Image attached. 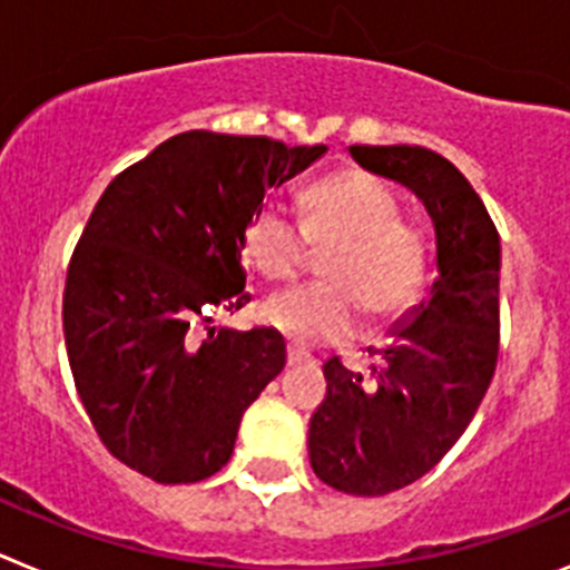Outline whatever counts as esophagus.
Instances as JSON below:
<instances>
[{
	"instance_id": "1",
	"label": "esophagus",
	"mask_w": 570,
	"mask_h": 570,
	"mask_svg": "<svg viewBox=\"0 0 570 570\" xmlns=\"http://www.w3.org/2000/svg\"><path fill=\"white\" fill-rule=\"evenodd\" d=\"M311 354L308 351H305V347H299V345H288V365L291 367H296V365H311Z\"/></svg>"
}]
</instances>
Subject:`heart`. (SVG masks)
Wrapping results in <instances>:
<instances>
[{
    "label": "heart",
    "mask_w": 570,
    "mask_h": 570,
    "mask_svg": "<svg viewBox=\"0 0 570 570\" xmlns=\"http://www.w3.org/2000/svg\"><path fill=\"white\" fill-rule=\"evenodd\" d=\"M396 190L367 170H340L302 194L305 219L279 203H262L245 225L242 248L265 279H291L322 256L325 282L282 291L265 302V322L302 347L354 334L360 316L387 322L420 302L431 276V236L402 214Z\"/></svg>",
    "instance_id": "b5f03b06"
}]
</instances>
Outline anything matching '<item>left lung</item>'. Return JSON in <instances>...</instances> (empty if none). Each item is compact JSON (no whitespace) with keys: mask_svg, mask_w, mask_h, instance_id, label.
Masks as SVG:
<instances>
[{"mask_svg":"<svg viewBox=\"0 0 570 570\" xmlns=\"http://www.w3.org/2000/svg\"><path fill=\"white\" fill-rule=\"evenodd\" d=\"M362 168L396 179L436 228L428 302L400 322L371 380L325 362L328 394L311 416V468L325 485L385 497L425 476L454 448L500 356V234L465 176L420 145H351ZM376 356V351H371Z\"/></svg>","mask_w":570,"mask_h":570,"instance_id":"1","label":"left lung"}]
</instances>
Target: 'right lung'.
Here are the masks:
<instances>
[{"label":"right lung","mask_w":570,"mask_h":570,"mask_svg":"<svg viewBox=\"0 0 570 570\" xmlns=\"http://www.w3.org/2000/svg\"><path fill=\"white\" fill-rule=\"evenodd\" d=\"M325 150L185 130L99 196L68 265L65 345L94 431L142 476H214L245 407L285 367L279 331L210 322L250 299L242 236L265 190Z\"/></svg>","instance_id":"obj_1"}]
</instances>
